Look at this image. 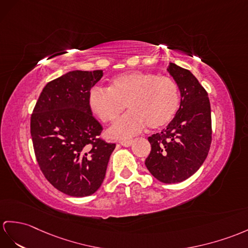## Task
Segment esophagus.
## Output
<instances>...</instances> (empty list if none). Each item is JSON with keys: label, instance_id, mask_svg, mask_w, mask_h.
Listing matches in <instances>:
<instances>
[{"label": "esophagus", "instance_id": "esophagus-1", "mask_svg": "<svg viewBox=\"0 0 248 248\" xmlns=\"http://www.w3.org/2000/svg\"><path fill=\"white\" fill-rule=\"evenodd\" d=\"M119 143L124 147H128L132 144V140H124V141H119Z\"/></svg>", "mask_w": 248, "mask_h": 248}]
</instances>
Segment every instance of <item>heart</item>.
<instances>
[{
	"mask_svg": "<svg viewBox=\"0 0 248 248\" xmlns=\"http://www.w3.org/2000/svg\"><path fill=\"white\" fill-rule=\"evenodd\" d=\"M87 103L90 111L104 123L114 122L127 105L130 111L109 130L111 137L125 139L146 125L159 129L170 123L179 109L180 90L177 82L167 76L131 71L114 77L107 89L90 88Z\"/></svg>",
	"mask_w": 248,
	"mask_h": 248,
	"instance_id": "obj_1",
	"label": "heart"
}]
</instances>
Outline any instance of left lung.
I'll list each match as a JSON object with an SVG mask.
<instances>
[{"label":"left lung","instance_id":"left-lung-1","mask_svg":"<svg viewBox=\"0 0 248 248\" xmlns=\"http://www.w3.org/2000/svg\"><path fill=\"white\" fill-rule=\"evenodd\" d=\"M167 70L178 84L181 104L167 127L148 138L152 150L145 165L155 179L171 184L188 179L201 167L213 130L206 90L188 69L170 63Z\"/></svg>","mask_w":248,"mask_h":248}]
</instances>
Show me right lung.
<instances>
[{
  "label": "right lung",
  "mask_w": 248,
  "mask_h": 248,
  "mask_svg": "<svg viewBox=\"0 0 248 248\" xmlns=\"http://www.w3.org/2000/svg\"><path fill=\"white\" fill-rule=\"evenodd\" d=\"M102 70L69 71L43 88L30 118L35 159L54 188L86 197L100 188L116 144L100 137L103 127L90 111L88 92Z\"/></svg>",
  "instance_id": "obj_1"
}]
</instances>
